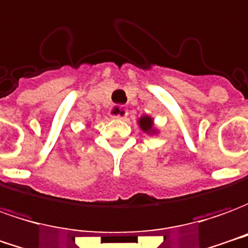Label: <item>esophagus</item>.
<instances>
[{
    "mask_svg": "<svg viewBox=\"0 0 248 248\" xmlns=\"http://www.w3.org/2000/svg\"><path fill=\"white\" fill-rule=\"evenodd\" d=\"M110 113H112V117L113 119H117V120H124L128 115V110L125 108H123V107H113L112 110H110Z\"/></svg>",
    "mask_w": 248,
    "mask_h": 248,
    "instance_id": "obj_1",
    "label": "esophagus"
}]
</instances>
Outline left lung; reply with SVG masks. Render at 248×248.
Segmentation results:
<instances>
[{
  "label": "left lung",
  "instance_id": "8db88e82",
  "mask_svg": "<svg viewBox=\"0 0 248 248\" xmlns=\"http://www.w3.org/2000/svg\"><path fill=\"white\" fill-rule=\"evenodd\" d=\"M139 127L143 132L148 133V135H155L157 133V129L155 128V124H154V119L148 115L141 116L140 119L138 120Z\"/></svg>",
  "mask_w": 248,
  "mask_h": 248
}]
</instances>
